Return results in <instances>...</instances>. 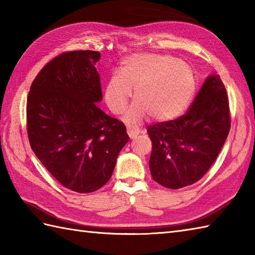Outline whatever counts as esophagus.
I'll return each instance as SVG.
<instances>
[{"mask_svg": "<svg viewBox=\"0 0 255 255\" xmlns=\"http://www.w3.org/2000/svg\"><path fill=\"white\" fill-rule=\"evenodd\" d=\"M127 133L131 139L136 138L139 133H141V130L137 126H128L127 127Z\"/></svg>", "mask_w": 255, "mask_h": 255, "instance_id": "1", "label": "esophagus"}]
</instances>
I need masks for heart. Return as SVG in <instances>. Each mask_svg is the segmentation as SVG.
Masks as SVG:
<instances>
[{"label": "heart", "instance_id": "b5f03b06", "mask_svg": "<svg viewBox=\"0 0 255 255\" xmlns=\"http://www.w3.org/2000/svg\"><path fill=\"white\" fill-rule=\"evenodd\" d=\"M136 101L126 114L129 122L151 115L154 121L174 119L191 104L196 77L189 64L169 55L137 53L124 59L119 73L108 80L105 101L114 114H122L132 95Z\"/></svg>", "mask_w": 255, "mask_h": 255}]
</instances>
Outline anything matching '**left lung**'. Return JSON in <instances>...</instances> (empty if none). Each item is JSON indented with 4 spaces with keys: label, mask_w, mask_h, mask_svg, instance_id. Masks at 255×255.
Returning <instances> with one entry per match:
<instances>
[{
    "label": "left lung",
    "mask_w": 255,
    "mask_h": 255,
    "mask_svg": "<svg viewBox=\"0 0 255 255\" xmlns=\"http://www.w3.org/2000/svg\"><path fill=\"white\" fill-rule=\"evenodd\" d=\"M230 127L228 94L219 75H213L184 115L148 126L153 180L171 189L199 181L217 159Z\"/></svg>",
    "instance_id": "left-lung-1"
}]
</instances>
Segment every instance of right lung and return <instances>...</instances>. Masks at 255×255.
Masks as SVG:
<instances>
[{"label": "right lung", "instance_id": "right-lung-1", "mask_svg": "<svg viewBox=\"0 0 255 255\" xmlns=\"http://www.w3.org/2000/svg\"><path fill=\"white\" fill-rule=\"evenodd\" d=\"M101 53L66 51L48 62L30 85L26 128L30 147L62 186L92 193L110 181L129 136L106 115L95 64Z\"/></svg>", "mask_w": 255, "mask_h": 255}]
</instances>
